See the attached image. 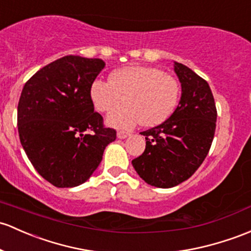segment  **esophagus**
<instances>
[{
	"label": "esophagus",
	"mask_w": 251,
	"mask_h": 251,
	"mask_svg": "<svg viewBox=\"0 0 251 251\" xmlns=\"http://www.w3.org/2000/svg\"><path fill=\"white\" fill-rule=\"evenodd\" d=\"M129 135H130V133H126V131H118L117 133V137L118 139H126V137H128Z\"/></svg>",
	"instance_id": "1"
}]
</instances>
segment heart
Listing matches in <instances>:
<instances>
[{"mask_svg": "<svg viewBox=\"0 0 251 251\" xmlns=\"http://www.w3.org/2000/svg\"><path fill=\"white\" fill-rule=\"evenodd\" d=\"M177 80L154 67L129 66L112 72L109 83L94 80L90 87V99L98 112L111 111L106 125L117 129H131L137 123L155 126L174 114L179 100Z\"/></svg>", "mask_w": 251, "mask_h": 251, "instance_id": "obj_1", "label": "heart"}]
</instances>
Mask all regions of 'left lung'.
Instances as JSON below:
<instances>
[{"mask_svg":"<svg viewBox=\"0 0 251 251\" xmlns=\"http://www.w3.org/2000/svg\"><path fill=\"white\" fill-rule=\"evenodd\" d=\"M182 96L168 120L140 133L146 150L131 161L140 177L153 187L172 188L194 175L211 148L217 109L209 85L184 64L175 62Z\"/></svg>","mask_w":251,"mask_h":251,"instance_id":"8db88e82","label":"left lung"}]
</instances>
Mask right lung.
Returning <instances> with one entry per match:
<instances>
[{
	"instance_id": "add662e5",
	"label": "right lung",
	"mask_w": 251,
	"mask_h": 251,
	"mask_svg": "<svg viewBox=\"0 0 251 251\" xmlns=\"http://www.w3.org/2000/svg\"><path fill=\"white\" fill-rule=\"evenodd\" d=\"M100 58L64 56L25 83L18 104V130L38 174L57 188H73L92 176L116 130L94 112L90 87L104 69Z\"/></svg>"
}]
</instances>
